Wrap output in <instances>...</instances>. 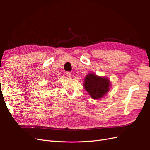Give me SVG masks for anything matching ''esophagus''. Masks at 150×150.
<instances>
[{
	"label": "esophagus",
	"mask_w": 150,
	"mask_h": 150,
	"mask_svg": "<svg viewBox=\"0 0 150 150\" xmlns=\"http://www.w3.org/2000/svg\"><path fill=\"white\" fill-rule=\"evenodd\" d=\"M66 76L68 77V78H70V77H71L72 76V74L71 72H66Z\"/></svg>",
	"instance_id": "1"
}]
</instances>
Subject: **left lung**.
<instances>
[{"label": "left lung", "mask_w": 150, "mask_h": 150, "mask_svg": "<svg viewBox=\"0 0 150 150\" xmlns=\"http://www.w3.org/2000/svg\"><path fill=\"white\" fill-rule=\"evenodd\" d=\"M110 81L106 78H101L90 73L84 79V89L93 99H99L103 97L110 88Z\"/></svg>", "instance_id": "obj_1"}]
</instances>
